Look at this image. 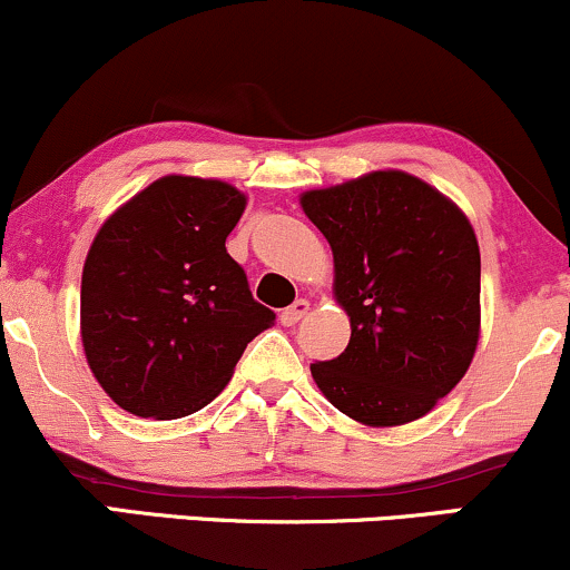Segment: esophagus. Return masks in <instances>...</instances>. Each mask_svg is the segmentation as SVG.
Returning a JSON list of instances; mask_svg holds the SVG:
<instances>
[{"instance_id": "obj_1", "label": "esophagus", "mask_w": 570, "mask_h": 570, "mask_svg": "<svg viewBox=\"0 0 570 570\" xmlns=\"http://www.w3.org/2000/svg\"><path fill=\"white\" fill-rule=\"evenodd\" d=\"M307 311H311V303H307V299H297V303L286 307V311H281V324L294 326V324L299 322V318L305 316Z\"/></svg>"}]
</instances>
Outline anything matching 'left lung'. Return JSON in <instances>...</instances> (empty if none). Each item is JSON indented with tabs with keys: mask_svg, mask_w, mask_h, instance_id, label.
<instances>
[{
	"mask_svg": "<svg viewBox=\"0 0 570 570\" xmlns=\"http://www.w3.org/2000/svg\"><path fill=\"white\" fill-rule=\"evenodd\" d=\"M307 219L330 240L348 348L311 364L322 394L364 426H402L434 410L480 340V246L466 214L404 171L311 189Z\"/></svg>",
	"mask_w": 570,
	"mask_h": 570,
	"instance_id": "obj_1",
	"label": "left lung"
}]
</instances>
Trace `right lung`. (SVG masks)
Wrapping results in <instances>:
<instances>
[{"label": "right lung", "instance_id": "1", "mask_svg": "<svg viewBox=\"0 0 570 570\" xmlns=\"http://www.w3.org/2000/svg\"><path fill=\"white\" fill-rule=\"evenodd\" d=\"M244 208L246 195L227 181L174 174L96 233L82 267V348L130 415L174 421L206 407L276 322L225 248Z\"/></svg>", "mask_w": 570, "mask_h": 570}]
</instances>
